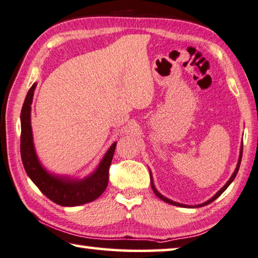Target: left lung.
<instances>
[{
  "label": "left lung",
  "mask_w": 258,
  "mask_h": 258,
  "mask_svg": "<svg viewBox=\"0 0 258 258\" xmlns=\"http://www.w3.org/2000/svg\"><path fill=\"white\" fill-rule=\"evenodd\" d=\"M242 150H243V145L241 146V153H240V158H239V162H238V166H236V168H235V170H234V172H233V175L231 176V178L229 179V181H227V183L224 185V186H223L221 189H219V191L215 194V196L212 198V199L210 200H208L207 202H205V204H202V205H199V206H197V207H202V206H207V205H209V204H212L213 201H215L217 199V198L221 196V194L225 191V189L229 187V185L232 183V181H233V179L235 178V176H236V174H238V171H239V167H240V163H241V158H242ZM151 186H152V188H153V191H154V193L157 194V196L160 198V199L161 200H163V201H166V202H168V204H170V205H175V206H179V207H183L184 205H180V204H177V202H174V201H171V200H169V199H167V198H164L163 196H161V194H160L157 189H155V187H154V184H153V181H152V179H151Z\"/></svg>",
  "instance_id": "8db88e82"
}]
</instances>
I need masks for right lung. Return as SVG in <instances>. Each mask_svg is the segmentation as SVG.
Masks as SVG:
<instances>
[{
	"mask_svg": "<svg viewBox=\"0 0 258 258\" xmlns=\"http://www.w3.org/2000/svg\"><path fill=\"white\" fill-rule=\"evenodd\" d=\"M36 84L34 83L28 90L25 98L20 121H22V134H20V154L25 170L33 183L40 191L54 204L73 207L88 204L96 200L106 189L108 184L109 167L115 151L116 143L105 154L99 167L91 176L82 180H70L62 177H56L48 174L39 162L34 151L33 136L31 128V104Z\"/></svg>",
	"mask_w": 258,
	"mask_h": 258,
	"instance_id": "obj_1",
	"label": "right lung"
}]
</instances>
